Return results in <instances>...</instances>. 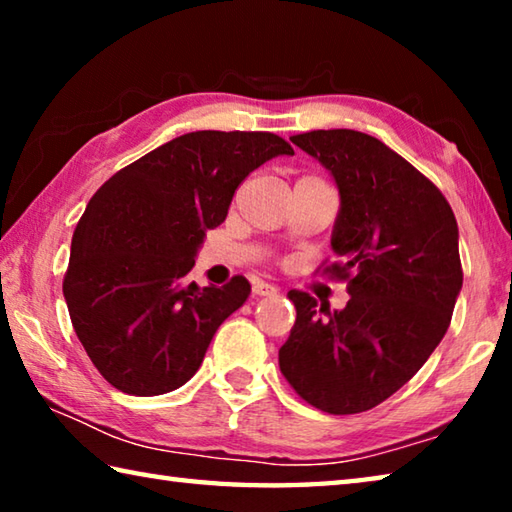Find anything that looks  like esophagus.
I'll return each instance as SVG.
<instances>
[{"mask_svg": "<svg viewBox=\"0 0 512 512\" xmlns=\"http://www.w3.org/2000/svg\"><path fill=\"white\" fill-rule=\"evenodd\" d=\"M280 291L275 287V284H268V282H262V280H257V282H253V293L255 296H264V298H271V296H275V293Z\"/></svg>", "mask_w": 512, "mask_h": 512, "instance_id": "1", "label": "esophagus"}]
</instances>
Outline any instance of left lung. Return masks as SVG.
Here are the masks:
<instances>
[{
	"instance_id": "left-lung-1",
	"label": "left lung",
	"mask_w": 512,
	"mask_h": 512,
	"mask_svg": "<svg viewBox=\"0 0 512 512\" xmlns=\"http://www.w3.org/2000/svg\"><path fill=\"white\" fill-rule=\"evenodd\" d=\"M291 142L339 189V262L325 271L348 277L350 300L332 311L289 291L296 325L280 370L316 409L361 413L400 391L443 341L463 287L456 216L440 189L377 137L332 128Z\"/></svg>"
}]
</instances>
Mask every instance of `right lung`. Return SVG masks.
<instances>
[{
  "label": "right lung",
  "mask_w": 512,
  "mask_h": 512,
  "mask_svg": "<svg viewBox=\"0 0 512 512\" xmlns=\"http://www.w3.org/2000/svg\"><path fill=\"white\" fill-rule=\"evenodd\" d=\"M277 155L293 149L273 133H187L117 171L90 198L63 296L85 352L117 391H176L248 300L246 277L201 289L187 273L241 180Z\"/></svg>",
  "instance_id": "obj_1"
}]
</instances>
